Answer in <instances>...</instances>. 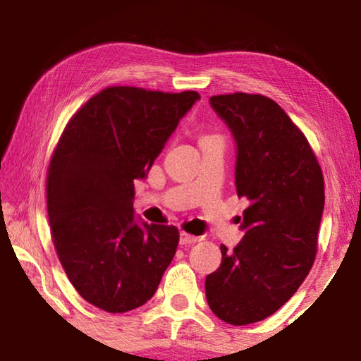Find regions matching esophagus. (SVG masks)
Returning a JSON list of instances; mask_svg holds the SVG:
<instances>
[{
	"label": "esophagus",
	"mask_w": 361,
	"mask_h": 361,
	"mask_svg": "<svg viewBox=\"0 0 361 361\" xmlns=\"http://www.w3.org/2000/svg\"><path fill=\"white\" fill-rule=\"evenodd\" d=\"M199 240H200V237L188 234V232H185V231L180 232V245H192V243L199 242Z\"/></svg>",
	"instance_id": "1"
}]
</instances>
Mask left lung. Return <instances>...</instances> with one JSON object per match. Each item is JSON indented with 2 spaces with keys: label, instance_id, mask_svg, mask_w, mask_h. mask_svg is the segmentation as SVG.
<instances>
[{
  "label": "left lung",
  "instance_id": "obj_1",
  "mask_svg": "<svg viewBox=\"0 0 361 361\" xmlns=\"http://www.w3.org/2000/svg\"><path fill=\"white\" fill-rule=\"evenodd\" d=\"M235 142V189L245 199L237 247L205 279L212 312L231 325L261 322L307 277L325 207L323 173L304 133L264 95H215Z\"/></svg>",
  "mask_w": 361,
  "mask_h": 361
}]
</instances>
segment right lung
I'll return each mask as SVG.
<instances>
[{"label":"right lung","mask_w":361,"mask_h":361,"mask_svg":"<svg viewBox=\"0 0 361 361\" xmlns=\"http://www.w3.org/2000/svg\"><path fill=\"white\" fill-rule=\"evenodd\" d=\"M200 95L114 85L66 124L47 172L54 247L76 291L111 314L149 301L172 262L175 226L135 218L133 181L145 180Z\"/></svg>","instance_id":"right-lung-1"}]
</instances>
